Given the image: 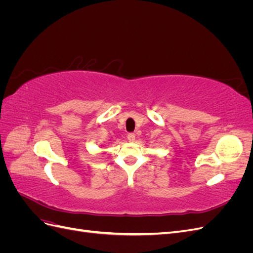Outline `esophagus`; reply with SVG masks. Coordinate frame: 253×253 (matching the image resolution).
<instances>
[{
	"label": "esophagus",
	"mask_w": 253,
	"mask_h": 253,
	"mask_svg": "<svg viewBox=\"0 0 253 253\" xmlns=\"http://www.w3.org/2000/svg\"><path fill=\"white\" fill-rule=\"evenodd\" d=\"M127 139H128V141H134L135 140V134L134 133H128L127 134Z\"/></svg>",
	"instance_id": "1"
}]
</instances>
